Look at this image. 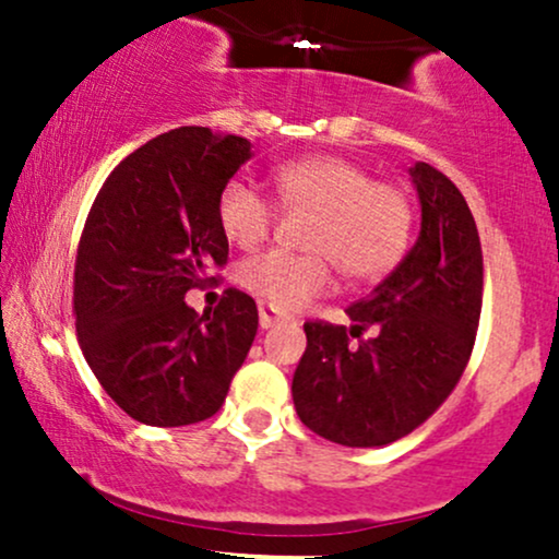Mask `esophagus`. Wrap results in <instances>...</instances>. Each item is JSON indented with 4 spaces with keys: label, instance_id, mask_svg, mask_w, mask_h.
Here are the masks:
<instances>
[{
    "label": "esophagus",
    "instance_id": "esophagus-1",
    "mask_svg": "<svg viewBox=\"0 0 559 559\" xmlns=\"http://www.w3.org/2000/svg\"><path fill=\"white\" fill-rule=\"evenodd\" d=\"M258 310H260V329H265V331H267V329H273V325L278 323V320H281L278 310H275L273 305H265V301H260Z\"/></svg>",
    "mask_w": 559,
    "mask_h": 559
}]
</instances>
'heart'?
I'll return each instance as SVG.
<instances>
[{"mask_svg":"<svg viewBox=\"0 0 559 559\" xmlns=\"http://www.w3.org/2000/svg\"><path fill=\"white\" fill-rule=\"evenodd\" d=\"M273 186L288 210H310L318 221L305 258L262 252L239 267V284L278 310H297L331 284L329 257L352 284H368L394 271L413 239L415 207L400 183L376 181L355 159L310 155L273 170ZM273 204L243 178H230L217 194V226L236 247H258L273 226Z\"/></svg>","mask_w":559,"mask_h":559,"instance_id":"obj_1","label":"heart"}]
</instances>
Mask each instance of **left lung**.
<instances>
[{
    "mask_svg": "<svg viewBox=\"0 0 559 559\" xmlns=\"http://www.w3.org/2000/svg\"><path fill=\"white\" fill-rule=\"evenodd\" d=\"M420 234L368 297L346 307L352 325L305 323L294 370L299 420L342 447H383L428 420L452 394L476 342L484 254L465 197L428 163L409 168ZM370 328L374 336L361 340ZM352 337L361 340L350 344Z\"/></svg>",
    "mask_w": 559,
    "mask_h": 559,
    "instance_id": "1",
    "label": "left lung"
}]
</instances>
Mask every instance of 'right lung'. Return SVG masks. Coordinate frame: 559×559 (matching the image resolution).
<instances>
[{
    "mask_svg": "<svg viewBox=\"0 0 559 559\" xmlns=\"http://www.w3.org/2000/svg\"><path fill=\"white\" fill-rule=\"evenodd\" d=\"M252 157L234 133L183 126L146 141L110 173L75 258V331L96 381L144 426L207 420L258 333V305L228 288L197 316L186 292L226 265L217 194Z\"/></svg>",
    "mask_w": 559,
    "mask_h": 559,
    "instance_id": "1",
    "label": "right lung"
}]
</instances>
